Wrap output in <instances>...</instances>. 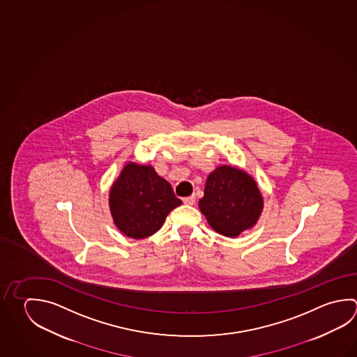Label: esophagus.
Wrapping results in <instances>:
<instances>
[{
    "mask_svg": "<svg viewBox=\"0 0 357 357\" xmlns=\"http://www.w3.org/2000/svg\"><path fill=\"white\" fill-rule=\"evenodd\" d=\"M182 202H183V204H186V205H194L195 202H196V197H195V195H191V196H188V197H183Z\"/></svg>",
    "mask_w": 357,
    "mask_h": 357,
    "instance_id": "34e87169",
    "label": "esophagus"
}]
</instances>
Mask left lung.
Returning a JSON list of instances; mask_svg holds the SVG:
<instances>
[{
    "label": "left lung",
    "mask_w": 357,
    "mask_h": 357,
    "mask_svg": "<svg viewBox=\"0 0 357 357\" xmlns=\"http://www.w3.org/2000/svg\"><path fill=\"white\" fill-rule=\"evenodd\" d=\"M199 208L216 233L235 238L257 224L263 196L245 171L222 165L208 176Z\"/></svg>",
    "instance_id": "8db88e82"
}]
</instances>
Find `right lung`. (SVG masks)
Segmentation results:
<instances>
[{
    "label": "right lung",
    "mask_w": 357,
    "mask_h": 357,
    "mask_svg": "<svg viewBox=\"0 0 357 357\" xmlns=\"http://www.w3.org/2000/svg\"><path fill=\"white\" fill-rule=\"evenodd\" d=\"M181 204L169 182L149 165L127 163L110 188L113 221L126 236L133 239L158 231L169 211Z\"/></svg>",
    "instance_id": "right-lung-1"
}]
</instances>
